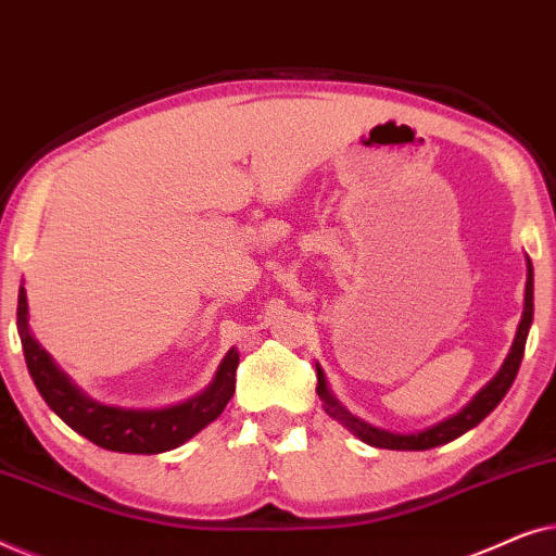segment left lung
Segmentation results:
<instances>
[{
	"instance_id": "8db88e82",
	"label": "left lung",
	"mask_w": 556,
	"mask_h": 556,
	"mask_svg": "<svg viewBox=\"0 0 556 556\" xmlns=\"http://www.w3.org/2000/svg\"><path fill=\"white\" fill-rule=\"evenodd\" d=\"M531 321H534V268H531V261L527 257V291H523V314H521L519 329H516L511 352H508L504 364H501L498 375L493 377L491 382L485 384L466 407L460 409L458 415L447 417V420L432 425V428H428V430L402 435V432H390V430L375 428V425L359 420V417L349 413L346 407H341V402L333 397L329 387H326V377L318 364H316V377H318L316 392L324 402L326 413H329L333 420H339L341 425H344L349 432H354L356 438L364 440L367 445L387 447V451H430V447L451 443V440L460 438L463 432L476 428V425L481 422L485 415H491L493 409H496L498 402L506 397V392L511 390V384L516 379V371H519V367H521L523 346H527Z\"/></svg>"
}]
</instances>
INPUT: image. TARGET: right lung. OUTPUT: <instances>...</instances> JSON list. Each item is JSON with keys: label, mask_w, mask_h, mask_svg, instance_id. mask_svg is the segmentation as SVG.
I'll use <instances>...</instances> for the list:
<instances>
[{"label": "right lung", "mask_w": 556, "mask_h": 556, "mask_svg": "<svg viewBox=\"0 0 556 556\" xmlns=\"http://www.w3.org/2000/svg\"><path fill=\"white\" fill-rule=\"evenodd\" d=\"M27 318V293L25 288H20L17 329L29 377H33L37 392L42 394V400L48 402L60 420L71 425L78 435L88 438L90 443L105 447V451L139 455L174 451V447L187 443L189 438H194L202 428H207L212 420H217L235 394V369H238L240 356L235 349H230L225 359L219 362L217 375L207 390L192 400L162 409L101 405V402L83 394L67 379L65 371H60L52 356L29 333Z\"/></svg>", "instance_id": "add662e5"}]
</instances>
